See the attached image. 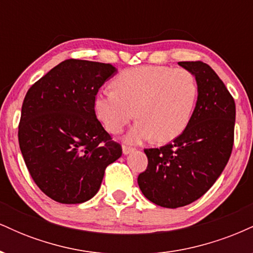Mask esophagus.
<instances>
[{"label":"esophagus","instance_id":"1","mask_svg":"<svg viewBox=\"0 0 253 253\" xmlns=\"http://www.w3.org/2000/svg\"><path fill=\"white\" fill-rule=\"evenodd\" d=\"M134 150H135L134 147L127 146V145H124V146H123V152H124V155H128V153L133 152V151H134Z\"/></svg>","mask_w":253,"mask_h":253}]
</instances>
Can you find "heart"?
Returning a JSON list of instances; mask_svg holds the SVG:
<instances>
[{"mask_svg":"<svg viewBox=\"0 0 253 253\" xmlns=\"http://www.w3.org/2000/svg\"><path fill=\"white\" fill-rule=\"evenodd\" d=\"M114 86L97 94L95 112L113 134L123 132L135 115L139 120L126 136L130 143L153 136L162 143L173 140L189 125L199 96L189 70L164 65L125 70L115 77Z\"/></svg>","mask_w":253,"mask_h":253,"instance_id":"obj_1","label":"heart"}]
</instances>
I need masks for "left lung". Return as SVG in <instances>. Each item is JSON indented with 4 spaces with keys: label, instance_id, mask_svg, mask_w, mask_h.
Instances as JSON below:
<instances>
[{
    "label": "left lung",
    "instance_id": "8db88e82",
    "mask_svg": "<svg viewBox=\"0 0 253 253\" xmlns=\"http://www.w3.org/2000/svg\"><path fill=\"white\" fill-rule=\"evenodd\" d=\"M194 75L199 96L182 134L159 149H145L149 164L138 176L147 200L165 208L196 201L221 175L234 143L236 103L208 64L179 62Z\"/></svg>",
    "mask_w": 253,
    "mask_h": 253
}]
</instances>
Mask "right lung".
<instances>
[{
    "mask_svg": "<svg viewBox=\"0 0 253 253\" xmlns=\"http://www.w3.org/2000/svg\"><path fill=\"white\" fill-rule=\"evenodd\" d=\"M115 72L110 64L66 59L26 94L20 150L33 181L54 201H88L100 189L106 168L123 155L95 113L98 89Z\"/></svg>",
    "mask_w": 253,
    "mask_h": 253,
    "instance_id": "right-lung-1",
    "label": "right lung"
}]
</instances>
